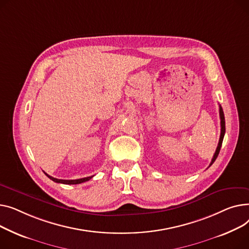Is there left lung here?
Returning <instances> with one entry per match:
<instances>
[{"label":"left lung","instance_id":"1","mask_svg":"<svg viewBox=\"0 0 249 249\" xmlns=\"http://www.w3.org/2000/svg\"><path fill=\"white\" fill-rule=\"evenodd\" d=\"M219 114H220V124H221V134H220V139H219V142H218V145H217V149L215 151V154L212 158V160L210 163V166L215 162V160L217 159L218 155H219V152H220V149H221V145H222V142H223V138H224V135H225V118H224V112H223V109L221 107V106H219ZM209 166V167H210Z\"/></svg>","mask_w":249,"mask_h":249}]
</instances>
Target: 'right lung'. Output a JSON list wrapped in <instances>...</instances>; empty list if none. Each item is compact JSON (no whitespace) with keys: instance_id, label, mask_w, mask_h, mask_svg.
<instances>
[{"instance_id":"right-lung-1","label":"right lung","mask_w":249,"mask_h":249,"mask_svg":"<svg viewBox=\"0 0 249 249\" xmlns=\"http://www.w3.org/2000/svg\"><path fill=\"white\" fill-rule=\"evenodd\" d=\"M44 173H45V172H44ZM45 175H46V176H47L50 180H52V181H54V182H56V183L67 184V185H76V184H80V183H83V182H86V181L90 180V179L93 177V176H90V177H85V178L76 179V180H61V179H56V178H53V177L49 176V175H48V174H46V173H45Z\"/></svg>"}]
</instances>
